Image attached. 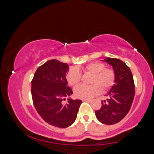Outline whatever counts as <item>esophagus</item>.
<instances>
[{"instance_id":"1","label":"esophagus","mask_w":154,"mask_h":154,"mask_svg":"<svg viewBox=\"0 0 154 154\" xmlns=\"http://www.w3.org/2000/svg\"><path fill=\"white\" fill-rule=\"evenodd\" d=\"M83 101H87V102H91L92 101V99H83Z\"/></svg>"}]
</instances>
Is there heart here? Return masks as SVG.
I'll use <instances>...</instances> for the list:
<instances>
[{
  "mask_svg": "<svg viewBox=\"0 0 154 154\" xmlns=\"http://www.w3.org/2000/svg\"><path fill=\"white\" fill-rule=\"evenodd\" d=\"M91 75L89 86L80 85L74 89V95L79 99H88L97 95L101 91L109 89L115 83V72L112 69L105 68L100 63H91L83 67L71 69L67 75V81L72 87L77 86L81 80L79 72Z\"/></svg>",
  "mask_w": 154,
  "mask_h": 154,
  "instance_id": "obj_1",
  "label": "heart"
}]
</instances>
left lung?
Instances as JSON below:
<instances>
[{"label":"left lung","instance_id":"left-lung-1","mask_svg":"<svg viewBox=\"0 0 154 154\" xmlns=\"http://www.w3.org/2000/svg\"><path fill=\"white\" fill-rule=\"evenodd\" d=\"M102 61L112 66L115 83L107 93V99L101 101V107L95 113L101 123L113 125L124 118L130 109L135 95L134 81L130 69L120 59L106 57Z\"/></svg>","mask_w":154,"mask_h":154}]
</instances>
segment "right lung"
I'll return each mask as SVG.
<instances>
[{"mask_svg":"<svg viewBox=\"0 0 154 154\" xmlns=\"http://www.w3.org/2000/svg\"><path fill=\"white\" fill-rule=\"evenodd\" d=\"M69 67L67 63L52 59L39 67L31 81V95L36 110L49 124L65 128L73 124L82 103L79 99H68L73 94L66 77Z\"/></svg>","mask_w":154,"mask_h":154,"instance_id":"right-lung-1","label":"right lung"}]
</instances>
